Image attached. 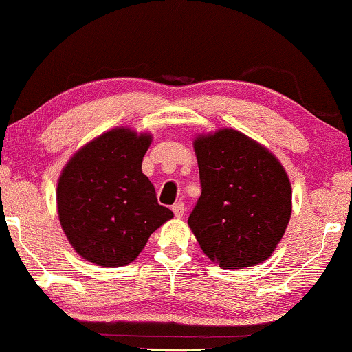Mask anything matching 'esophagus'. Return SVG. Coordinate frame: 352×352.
Wrapping results in <instances>:
<instances>
[{"mask_svg": "<svg viewBox=\"0 0 352 352\" xmlns=\"http://www.w3.org/2000/svg\"><path fill=\"white\" fill-rule=\"evenodd\" d=\"M171 210H173V213H175V216L176 218H182V214H184V204H182V201H177V204H175L171 206Z\"/></svg>", "mask_w": 352, "mask_h": 352, "instance_id": "34e87169", "label": "esophagus"}]
</instances>
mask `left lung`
I'll return each mask as SVG.
<instances>
[{
    "instance_id": "obj_1",
    "label": "left lung",
    "mask_w": 352,
    "mask_h": 352,
    "mask_svg": "<svg viewBox=\"0 0 352 352\" xmlns=\"http://www.w3.org/2000/svg\"><path fill=\"white\" fill-rule=\"evenodd\" d=\"M201 195L189 216L200 248L223 269L252 267L280 242L292 186L274 153L237 129L195 138Z\"/></svg>"
}]
</instances>
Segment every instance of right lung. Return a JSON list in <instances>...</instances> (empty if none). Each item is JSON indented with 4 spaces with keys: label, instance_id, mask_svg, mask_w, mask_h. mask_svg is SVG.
<instances>
[{
    "label": "right lung",
    "instance_id": "right-lung-1",
    "mask_svg": "<svg viewBox=\"0 0 352 352\" xmlns=\"http://www.w3.org/2000/svg\"><path fill=\"white\" fill-rule=\"evenodd\" d=\"M152 134L113 128L70 158L57 181V213L64 234L86 261L126 266L173 211L158 205L142 173Z\"/></svg>",
    "mask_w": 352,
    "mask_h": 352
}]
</instances>
